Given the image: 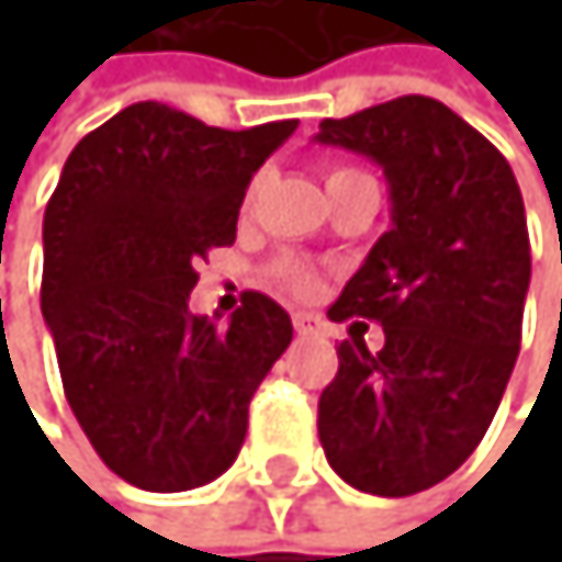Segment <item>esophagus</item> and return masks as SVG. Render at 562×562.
Returning a JSON list of instances; mask_svg holds the SVG:
<instances>
[{
    "label": "esophagus",
    "mask_w": 562,
    "mask_h": 562,
    "mask_svg": "<svg viewBox=\"0 0 562 562\" xmlns=\"http://www.w3.org/2000/svg\"><path fill=\"white\" fill-rule=\"evenodd\" d=\"M293 327H296V334H319V319L316 316H310V313H293Z\"/></svg>",
    "instance_id": "34e87169"
}]
</instances>
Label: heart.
Listing matches in <instances>:
<instances>
[{
	"label": "heart",
	"instance_id": "heart-1",
	"mask_svg": "<svg viewBox=\"0 0 562 562\" xmlns=\"http://www.w3.org/2000/svg\"><path fill=\"white\" fill-rule=\"evenodd\" d=\"M357 175H363V171L347 168V165H334V168H327V191H330V188H337V184H344V181H350V178H357ZM256 188H259V178L252 181V188H249V195H246V199H252V195H256ZM272 276H276V283H283L286 290H293V293H300V296H306V293H313V290H316V276H313V269H310V266H303V262H300V259H293V256L276 259V262H272Z\"/></svg>",
	"mask_w": 562,
	"mask_h": 562
}]
</instances>
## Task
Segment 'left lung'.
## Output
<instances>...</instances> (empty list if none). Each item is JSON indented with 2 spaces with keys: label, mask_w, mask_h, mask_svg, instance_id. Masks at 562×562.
Masks as SVG:
<instances>
[{
  "label": "left lung",
  "mask_w": 562,
  "mask_h": 562,
  "mask_svg": "<svg viewBox=\"0 0 562 562\" xmlns=\"http://www.w3.org/2000/svg\"><path fill=\"white\" fill-rule=\"evenodd\" d=\"M316 140L374 158L391 184V228L327 310L381 323L384 347L357 334L337 347L319 445L344 482L401 499L456 472L503 401L529 290L526 209L499 147L435 97L327 117Z\"/></svg>",
  "instance_id": "obj_1"
}]
</instances>
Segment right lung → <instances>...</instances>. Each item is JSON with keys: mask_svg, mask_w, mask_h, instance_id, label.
Masks as SVG:
<instances>
[{"mask_svg": "<svg viewBox=\"0 0 562 562\" xmlns=\"http://www.w3.org/2000/svg\"><path fill=\"white\" fill-rule=\"evenodd\" d=\"M296 131L209 127L158 100L90 131L43 218V316L74 415L103 465L147 492L218 479L249 401L293 340L290 313L243 293L228 327L188 310L199 259L235 243L246 188Z\"/></svg>", "mask_w": 562, "mask_h": 562, "instance_id": "add662e5", "label": "right lung"}]
</instances>
